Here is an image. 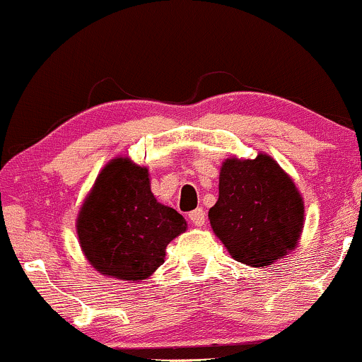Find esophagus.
Here are the masks:
<instances>
[{
  "label": "esophagus",
  "instance_id": "34e87169",
  "mask_svg": "<svg viewBox=\"0 0 362 362\" xmlns=\"http://www.w3.org/2000/svg\"><path fill=\"white\" fill-rule=\"evenodd\" d=\"M205 218H206V215L202 208H197V210H193L189 214V220L193 222L194 227H202V225H205Z\"/></svg>",
  "mask_w": 362,
  "mask_h": 362
}]
</instances>
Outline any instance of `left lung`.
I'll return each instance as SVG.
<instances>
[{
	"label": "left lung",
	"instance_id": "left-lung-1",
	"mask_svg": "<svg viewBox=\"0 0 362 362\" xmlns=\"http://www.w3.org/2000/svg\"><path fill=\"white\" fill-rule=\"evenodd\" d=\"M215 235L235 261L269 267L296 249L305 225L303 197L271 156L228 157L218 177V199L208 211Z\"/></svg>",
	"mask_w": 362,
	"mask_h": 362
}]
</instances>
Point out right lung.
I'll use <instances>...</instances> for the list:
<instances>
[{"label": "right lung", "instance_id": "right-lung-1", "mask_svg": "<svg viewBox=\"0 0 362 362\" xmlns=\"http://www.w3.org/2000/svg\"><path fill=\"white\" fill-rule=\"evenodd\" d=\"M188 223L151 191L146 165L115 157L98 174L76 218L84 257L100 274L139 283L164 264L165 247Z\"/></svg>", "mask_w": 362, "mask_h": 362}]
</instances>
